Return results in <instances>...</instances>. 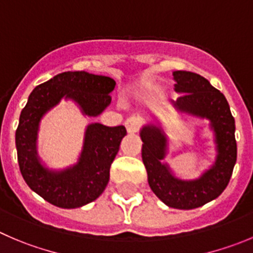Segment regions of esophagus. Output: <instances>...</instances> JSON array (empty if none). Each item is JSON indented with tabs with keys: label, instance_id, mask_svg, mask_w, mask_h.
<instances>
[{
	"label": "esophagus",
	"instance_id": "1",
	"mask_svg": "<svg viewBox=\"0 0 253 253\" xmlns=\"http://www.w3.org/2000/svg\"><path fill=\"white\" fill-rule=\"evenodd\" d=\"M140 120L136 117H129L128 119L125 120V128L128 130L129 134H134L140 129Z\"/></svg>",
	"mask_w": 253,
	"mask_h": 253
}]
</instances>
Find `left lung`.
Returning <instances> with one entry per match:
<instances>
[{"label":"left lung","mask_w":253,"mask_h":253,"mask_svg":"<svg viewBox=\"0 0 253 253\" xmlns=\"http://www.w3.org/2000/svg\"><path fill=\"white\" fill-rule=\"evenodd\" d=\"M174 90L180 97L171 102L181 114L208 119L216 145L215 163L197 179L177 177L164 159L169 140L160 124H146L140 129L141 158L154 194L169 208L191 210L200 208L222 194L236 164L237 145L235 119L225 95L200 74L175 71Z\"/></svg>","instance_id":"obj_1"}]
</instances>
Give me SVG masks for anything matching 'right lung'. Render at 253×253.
<instances>
[{"label":"right lung","mask_w":253,"mask_h":253,"mask_svg":"<svg viewBox=\"0 0 253 253\" xmlns=\"http://www.w3.org/2000/svg\"><path fill=\"white\" fill-rule=\"evenodd\" d=\"M115 81L88 72H64L36 86L20 115L16 148L21 174L31 190L62 209L82 208L102 195L109 170L126 129L89 124L78 161L62 170L49 169L38 156L37 139L42 118L62 99L72 100L86 117H98L109 107Z\"/></svg>","instance_id":"1"}]
</instances>
